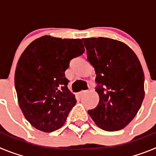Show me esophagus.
<instances>
[{
  "label": "esophagus",
  "mask_w": 156,
  "mask_h": 156,
  "mask_svg": "<svg viewBox=\"0 0 156 156\" xmlns=\"http://www.w3.org/2000/svg\"><path fill=\"white\" fill-rule=\"evenodd\" d=\"M87 93V90H82V91L78 93V96H79V97H82V96H83V95Z\"/></svg>",
  "instance_id": "34e87169"
}]
</instances>
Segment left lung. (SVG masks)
<instances>
[{"instance_id":"left-lung-1","label":"left lung","mask_w":156,"mask_h":156,"mask_svg":"<svg viewBox=\"0 0 156 156\" xmlns=\"http://www.w3.org/2000/svg\"><path fill=\"white\" fill-rule=\"evenodd\" d=\"M82 40L96 73L95 90L99 95L98 105L88 114L106 131L119 130L131 122L144 100L141 65L124 43L105 37Z\"/></svg>"}]
</instances>
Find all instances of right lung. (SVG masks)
<instances>
[{"instance_id":"1","label":"right lung","mask_w":156,"mask_h":156,"mask_svg":"<svg viewBox=\"0 0 156 156\" xmlns=\"http://www.w3.org/2000/svg\"><path fill=\"white\" fill-rule=\"evenodd\" d=\"M80 39L44 36L22 54L15 73L19 107L37 129L52 132L63 126L76 100L69 90L65 71L72 59L82 55Z\"/></svg>"}]
</instances>
